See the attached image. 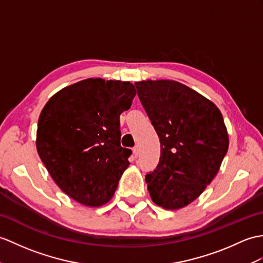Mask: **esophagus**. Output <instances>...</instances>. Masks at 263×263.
Here are the masks:
<instances>
[{"mask_svg":"<svg viewBox=\"0 0 263 263\" xmlns=\"http://www.w3.org/2000/svg\"><path fill=\"white\" fill-rule=\"evenodd\" d=\"M139 154H140V149H139V146L138 145H136L133 148V155H134V157H138L139 156Z\"/></svg>","mask_w":263,"mask_h":263,"instance_id":"1","label":"esophagus"}]
</instances>
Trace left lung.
<instances>
[{"instance_id":"obj_1","label":"left lung","mask_w":263,"mask_h":263,"mask_svg":"<svg viewBox=\"0 0 263 263\" xmlns=\"http://www.w3.org/2000/svg\"><path fill=\"white\" fill-rule=\"evenodd\" d=\"M160 138V160L145 176L150 197L168 211L189 205L215 178L229 149V133L214 103L170 79L136 82Z\"/></svg>"}]
</instances>
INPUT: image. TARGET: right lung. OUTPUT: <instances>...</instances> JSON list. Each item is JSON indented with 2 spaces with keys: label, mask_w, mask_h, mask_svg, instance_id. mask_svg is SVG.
<instances>
[{
  "label": "right lung",
  "mask_w": 263,
  "mask_h": 263,
  "mask_svg": "<svg viewBox=\"0 0 263 263\" xmlns=\"http://www.w3.org/2000/svg\"><path fill=\"white\" fill-rule=\"evenodd\" d=\"M134 96L130 82L87 78L57 91L42 108L36 151L57 186L79 204H106L129 167L120 115Z\"/></svg>",
  "instance_id": "1"
}]
</instances>
